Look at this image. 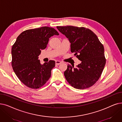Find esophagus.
I'll return each instance as SVG.
<instances>
[{
    "label": "esophagus",
    "instance_id": "34e87169",
    "mask_svg": "<svg viewBox=\"0 0 122 122\" xmlns=\"http://www.w3.org/2000/svg\"><path fill=\"white\" fill-rule=\"evenodd\" d=\"M55 63H56V65H59V64H61L62 62H61V61H56Z\"/></svg>",
    "mask_w": 122,
    "mask_h": 122
}]
</instances>
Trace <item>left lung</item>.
Segmentation results:
<instances>
[{"label":"left lung","mask_w":122,"mask_h":122,"mask_svg":"<svg viewBox=\"0 0 122 122\" xmlns=\"http://www.w3.org/2000/svg\"><path fill=\"white\" fill-rule=\"evenodd\" d=\"M56 27L70 42L71 52L81 61L76 68L67 66L64 73L66 80L76 89L91 87L99 80L106 64L103 45L88 28L73 26Z\"/></svg>","instance_id":"1"}]
</instances>
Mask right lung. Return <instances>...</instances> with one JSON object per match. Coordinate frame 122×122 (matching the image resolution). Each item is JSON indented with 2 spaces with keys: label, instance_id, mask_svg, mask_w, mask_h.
<instances>
[{
  "label": "right lung",
  "instance_id": "1",
  "mask_svg": "<svg viewBox=\"0 0 122 122\" xmlns=\"http://www.w3.org/2000/svg\"><path fill=\"white\" fill-rule=\"evenodd\" d=\"M59 34L53 28L42 27L26 30L18 37L11 49V65L14 73L25 86L38 89L49 80L55 62L42 65L38 60L41 50L45 49L49 38Z\"/></svg>",
  "mask_w": 122,
  "mask_h": 122
}]
</instances>
